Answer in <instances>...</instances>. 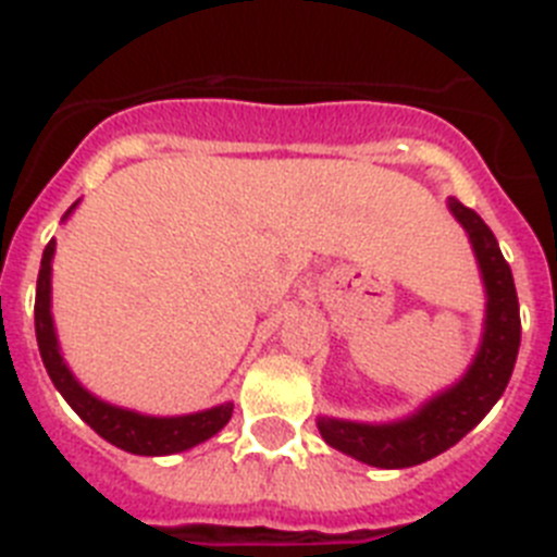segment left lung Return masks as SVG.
<instances>
[{"label": "left lung", "instance_id": "left-lung-1", "mask_svg": "<svg viewBox=\"0 0 557 557\" xmlns=\"http://www.w3.org/2000/svg\"><path fill=\"white\" fill-rule=\"evenodd\" d=\"M451 212L466 226L487 288V319L482 347L466 379L437 395L412 418L398 423H350L319 418V432L327 446L375 468H409L437 457L466 437L493 404L502 398L516 367L521 345L519 297L512 272L491 226L462 201L451 198Z\"/></svg>", "mask_w": 557, "mask_h": 557}]
</instances>
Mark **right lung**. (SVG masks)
<instances>
[{"instance_id": "1", "label": "right lung", "mask_w": 557, "mask_h": 557, "mask_svg": "<svg viewBox=\"0 0 557 557\" xmlns=\"http://www.w3.org/2000/svg\"><path fill=\"white\" fill-rule=\"evenodd\" d=\"M70 215V212H66ZM55 244H47L41 269H38L36 283V338L38 352L50 372L55 389L66 398V404L75 409L86 423L95 429L111 446L123 448L132 454H145V457H162V454H176L185 448L198 446L210 440L212 434L221 432L232 418V404H221L207 412L185 414V418H148V414L128 412L120 406H111L89 395L84 386L72 379L66 370L61 352H58L55 331H52L50 317V260Z\"/></svg>"}]
</instances>
